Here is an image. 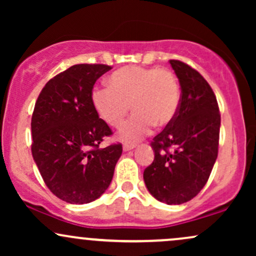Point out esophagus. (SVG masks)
Segmentation results:
<instances>
[{
    "label": "esophagus",
    "instance_id": "obj_1",
    "mask_svg": "<svg viewBox=\"0 0 256 256\" xmlns=\"http://www.w3.org/2000/svg\"><path fill=\"white\" fill-rule=\"evenodd\" d=\"M134 146H136L134 144H126V143H125V144L122 146V149H124V152H128V150H132Z\"/></svg>",
    "mask_w": 256,
    "mask_h": 256
}]
</instances>
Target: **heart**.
<instances>
[{"label": "heart", "mask_w": 256, "mask_h": 256, "mask_svg": "<svg viewBox=\"0 0 256 256\" xmlns=\"http://www.w3.org/2000/svg\"><path fill=\"white\" fill-rule=\"evenodd\" d=\"M110 88H96L91 94L94 108L106 124L120 128L130 113L120 137L134 142L150 131L152 125L165 128L174 119L180 90L171 71L158 67L128 66L110 77Z\"/></svg>", "instance_id": "b5f03b06"}]
</instances>
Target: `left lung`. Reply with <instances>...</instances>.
<instances>
[{"instance_id": "left-lung-1", "label": "left lung", "mask_w": 256, "mask_h": 256, "mask_svg": "<svg viewBox=\"0 0 256 256\" xmlns=\"http://www.w3.org/2000/svg\"><path fill=\"white\" fill-rule=\"evenodd\" d=\"M180 85L174 119L152 142L154 161L143 173L146 189L158 201L182 204L207 183L218 156L220 113L212 88L200 73L170 60Z\"/></svg>"}]
</instances>
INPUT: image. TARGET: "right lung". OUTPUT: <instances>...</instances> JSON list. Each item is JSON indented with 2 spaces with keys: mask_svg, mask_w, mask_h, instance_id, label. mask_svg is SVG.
I'll list each match as a JSON object with an SVG mask.
<instances>
[{
  "mask_svg": "<svg viewBox=\"0 0 256 256\" xmlns=\"http://www.w3.org/2000/svg\"><path fill=\"white\" fill-rule=\"evenodd\" d=\"M107 64H80L50 79L31 120L32 156L49 190L67 204L95 201L110 186L122 144L100 148L112 130L91 101Z\"/></svg>",
  "mask_w": 256,
  "mask_h": 256,
  "instance_id": "add662e5",
  "label": "right lung"
}]
</instances>
